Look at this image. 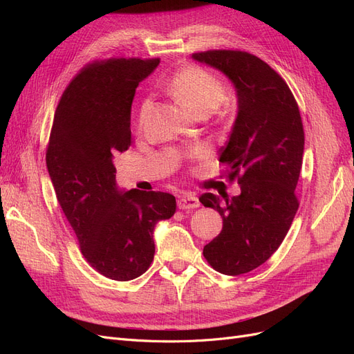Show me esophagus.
Wrapping results in <instances>:
<instances>
[{
    "instance_id": "obj_1",
    "label": "esophagus",
    "mask_w": 354,
    "mask_h": 354,
    "mask_svg": "<svg viewBox=\"0 0 354 354\" xmlns=\"http://www.w3.org/2000/svg\"><path fill=\"white\" fill-rule=\"evenodd\" d=\"M177 205H178L180 209H194V208H198L201 205V202L195 195L186 194V195L178 198Z\"/></svg>"
}]
</instances>
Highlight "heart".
<instances>
[{
    "label": "heart",
    "mask_w": 354,
    "mask_h": 354,
    "mask_svg": "<svg viewBox=\"0 0 354 354\" xmlns=\"http://www.w3.org/2000/svg\"><path fill=\"white\" fill-rule=\"evenodd\" d=\"M168 88L195 116L209 115L226 100V88L223 82L216 75L199 66H189L176 73L171 78ZM149 106H151L149 97L140 103L137 113L138 125H143ZM195 153L201 155L202 149L198 147Z\"/></svg>",
    "instance_id": "b5f03b06"
}]
</instances>
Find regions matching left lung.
<instances>
[{
	"label": "left lung",
	"mask_w": 354,
	"mask_h": 354,
	"mask_svg": "<svg viewBox=\"0 0 354 354\" xmlns=\"http://www.w3.org/2000/svg\"><path fill=\"white\" fill-rule=\"evenodd\" d=\"M192 59L226 75L236 91V118L218 160L230 180L238 177L241 195L221 199L203 194L199 201L223 218L203 257L217 272L238 276L269 260L291 227L298 209L303 122L286 82L261 59L232 50L195 53Z\"/></svg>",
	"instance_id": "1"
}]
</instances>
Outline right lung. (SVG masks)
<instances>
[{
    "mask_svg": "<svg viewBox=\"0 0 354 354\" xmlns=\"http://www.w3.org/2000/svg\"><path fill=\"white\" fill-rule=\"evenodd\" d=\"M158 59H109L85 66L53 120L47 169L57 201L93 269L131 281L153 261L155 226L176 212L164 192L122 190L113 159L131 145V104Z\"/></svg>",
    "mask_w": 354,
    "mask_h": 354,
    "instance_id": "1",
    "label": "right lung"
}]
</instances>
